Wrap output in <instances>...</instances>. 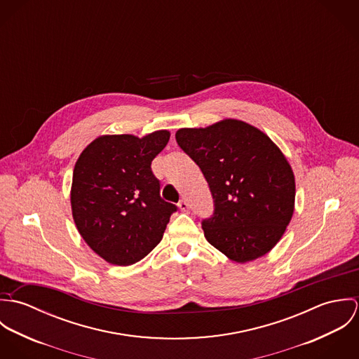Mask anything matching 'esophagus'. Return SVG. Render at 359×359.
Wrapping results in <instances>:
<instances>
[{
  "instance_id": "34e87169",
  "label": "esophagus",
  "mask_w": 359,
  "mask_h": 359,
  "mask_svg": "<svg viewBox=\"0 0 359 359\" xmlns=\"http://www.w3.org/2000/svg\"><path fill=\"white\" fill-rule=\"evenodd\" d=\"M178 207H180L181 211H188V210H189V205H188L187 201H181V202L178 203Z\"/></svg>"
}]
</instances>
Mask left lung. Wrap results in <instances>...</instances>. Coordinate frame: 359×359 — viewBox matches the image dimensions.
<instances>
[{
	"label": "left lung",
	"mask_w": 359,
	"mask_h": 359,
	"mask_svg": "<svg viewBox=\"0 0 359 359\" xmlns=\"http://www.w3.org/2000/svg\"><path fill=\"white\" fill-rule=\"evenodd\" d=\"M180 148L202 170L214 199L203 219L207 242L232 261L265 256L294 211L293 170L276 144L255 126L224 118L205 128H180Z\"/></svg>",
	"instance_id": "obj_1"
}]
</instances>
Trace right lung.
Listing matches in <instances>:
<instances>
[{
	"label": "right lung",
	"instance_id": "1",
	"mask_svg": "<svg viewBox=\"0 0 359 359\" xmlns=\"http://www.w3.org/2000/svg\"><path fill=\"white\" fill-rule=\"evenodd\" d=\"M170 140L158 130L138 138L101 135L79 156L70 191L74 224L84 242L113 265L148 256L177 207L160 198L152 160Z\"/></svg>",
	"mask_w": 359,
	"mask_h": 359
}]
</instances>
